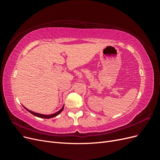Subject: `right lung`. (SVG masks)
<instances>
[{
  "label": "right lung",
  "instance_id": "1",
  "mask_svg": "<svg viewBox=\"0 0 160 160\" xmlns=\"http://www.w3.org/2000/svg\"><path fill=\"white\" fill-rule=\"evenodd\" d=\"M25 108V107H24ZM63 108H64V106L63 107H62L59 111H58V112H57V113H53V114H51V115H42V114H40V113H35V112H32V111H30V110H28V109H27L26 108H25L28 112L29 113H31V114H32L33 115H35V116H37V117H38V118H45V119H49V118H54V117H56L57 115H59L61 111H62V109H63Z\"/></svg>",
  "mask_w": 160,
  "mask_h": 160
}]
</instances>
